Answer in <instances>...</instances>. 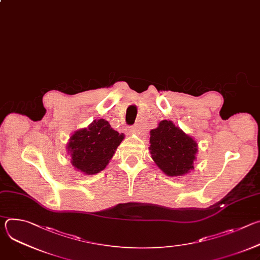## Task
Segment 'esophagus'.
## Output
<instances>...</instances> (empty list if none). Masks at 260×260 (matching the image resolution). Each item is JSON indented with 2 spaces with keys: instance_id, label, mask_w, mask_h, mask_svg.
Returning <instances> with one entry per match:
<instances>
[{
  "instance_id": "esophagus-1",
  "label": "esophagus",
  "mask_w": 260,
  "mask_h": 260,
  "mask_svg": "<svg viewBox=\"0 0 260 260\" xmlns=\"http://www.w3.org/2000/svg\"><path fill=\"white\" fill-rule=\"evenodd\" d=\"M129 129H131L132 132H134V133H136V132L138 131V129H137V126H136V125H133V126H131V127H129Z\"/></svg>"
}]
</instances>
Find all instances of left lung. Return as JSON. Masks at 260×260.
Instances as JSON below:
<instances>
[{
    "instance_id": "8db88e82",
    "label": "left lung",
    "mask_w": 260,
    "mask_h": 260,
    "mask_svg": "<svg viewBox=\"0 0 260 260\" xmlns=\"http://www.w3.org/2000/svg\"><path fill=\"white\" fill-rule=\"evenodd\" d=\"M197 142L170 120L150 132L149 150L157 167L168 176H182L193 169Z\"/></svg>"
}]
</instances>
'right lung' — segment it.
Instances as JSON below:
<instances>
[{
	"mask_svg": "<svg viewBox=\"0 0 260 260\" xmlns=\"http://www.w3.org/2000/svg\"><path fill=\"white\" fill-rule=\"evenodd\" d=\"M124 138L105 119L93 120L87 128L75 132L68 144L72 165L87 175L103 171Z\"/></svg>",
	"mask_w": 260,
	"mask_h": 260,
	"instance_id": "obj_1",
	"label": "right lung"
}]
</instances>
